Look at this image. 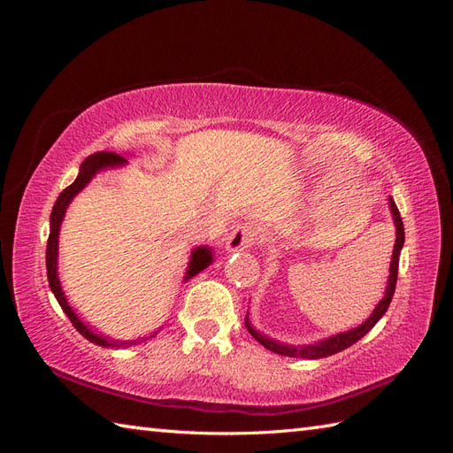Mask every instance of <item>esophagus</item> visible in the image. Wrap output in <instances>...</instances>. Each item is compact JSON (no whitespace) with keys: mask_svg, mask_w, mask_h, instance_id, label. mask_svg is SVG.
<instances>
[{"mask_svg":"<svg viewBox=\"0 0 453 453\" xmlns=\"http://www.w3.org/2000/svg\"><path fill=\"white\" fill-rule=\"evenodd\" d=\"M255 240H257V232L251 225H238L234 230H232V234L226 240V250L228 251L248 250L255 243Z\"/></svg>","mask_w":453,"mask_h":453,"instance_id":"obj_1","label":"esophagus"}]
</instances>
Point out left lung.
Here are the masks:
<instances>
[{"instance_id":"1","label":"left lung","mask_w":453,"mask_h":453,"mask_svg":"<svg viewBox=\"0 0 453 453\" xmlns=\"http://www.w3.org/2000/svg\"><path fill=\"white\" fill-rule=\"evenodd\" d=\"M389 205H391V213H393V219H395V226H396V240H395V250H393V258H391V268H389V283H388V289H386V296H383L380 300V304L376 306V310L372 311V315L370 318L359 325L357 328H353V331H348V333H342V334H336L333 338H326L323 342H319V344H313V346H283V344H278V342H273L263 334H258L255 328L250 325L248 318H245V326H248L250 334L258 342V344H263L266 349L273 351V353H280V355H285V357H300V359H321V357H328V355H334L342 349H346L349 346H353L355 342H359L370 328H372L383 313L388 311L389 304H391V298H393V293H395V285H396V273H399V255H401V250L404 245V226H403V219H401V213H399V208H396V203L393 202V198H389Z\"/></svg>"}]
</instances>
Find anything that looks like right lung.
Segmentation results:
<instances>
[{"label": "right lung", "instance_id": "obj_1", "mask_svg": "<svg viewBox=\"0 0 453 453\" xmlns=\"http://www.w3.org/2000/svg\"><path fill=\"white\" fill-rule=\"evenodd\" d=\"M127 158L120 157L117 153H111V150H100V153H94L90 155L88 158L83 160V164H81V170H79V175L77 180L70 185L65 187L60 196L57 198V202H54L52 205V213H50V232H49V242H47V278H49V285H50V291L54 293V296H57L58 304L62 306V310L65 311L67 319L72 321V325L77 328V331L83 334L88 342H92V344H98V346H111V348H120L125 346V342L122 344H117V342H109L105 340L104 336H98L94 334L90 328L87 325L81 323V319L77 318V315L73 313V310L70 308V304H67V300L62 293V287H60V280H58V273H57V257H58V232H60V223L64 219V213H65V208L67 203L72 202V198L79 193L81 188H83L92 177L94 173L102 170V168H107V166H117V164H125ZM211 263V253L210 250L205 248H198L195 253H193V258H190V265H188V272H187V280L196 276L198 272H202L205 266H208ZM132 344V342H128V346ZM135 344V342H134Z\"/></svg>", "mask_w": 453, "mask_h": 453}]
</instances>
